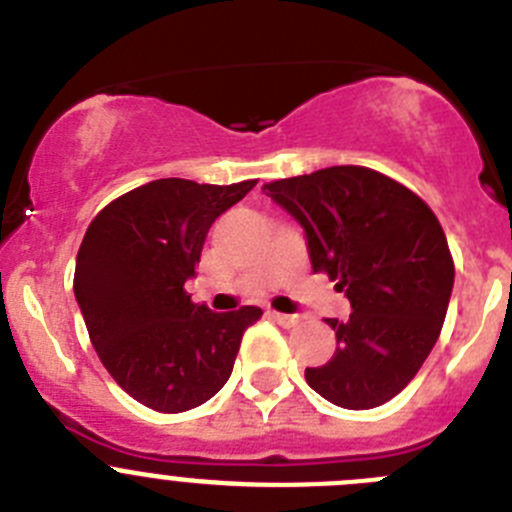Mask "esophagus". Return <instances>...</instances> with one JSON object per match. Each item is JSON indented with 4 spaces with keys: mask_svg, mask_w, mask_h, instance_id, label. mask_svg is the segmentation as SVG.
Returning <instances> with one entry per match:
<instances>
[{
    "mask_svg": "<svg viewBox=\"0 0 512 512\" xmlns=\"http://www.w3.org/2000/svg\"><path fill=\"white\" fill-rule=\"evenodd\" d=\"M271 320H276V322H279L281 327H294V325H299V317H297V314L271 312Z\"/></svg>",
    "mask_w": 512,
    "mask_h": 512,
    "instance_id": "1",
    "label": "esophagus"
}]
</instances>
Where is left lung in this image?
<instances>
[{
  "label": "left lung",
  "instance_id": "8db88e82",
  "mask_svg": "<svg viewBox=\"0 0 512 512\" xmlns=\"http://www.w3.org/2000/svg\"><path fill=\"white\" fill-rule=\"evenodd\" d=\"M264 190L299 220L312 269L353 307L348 320H327L337 350L304 370L307 383L342 409L391 401L429 358L452 297L454 261L437 215L406 185L358 164Z\"/></svg>",
  "mask_w": 512,
  "mask_h": 512
}]
</instances>
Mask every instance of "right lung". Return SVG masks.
Returning <instances> with one entry per match:
<instances>
[{
    "instance_id": "obj_1",
    "label": "right lung",
    "mask_w": 512,
    "mask_h": 512,
    "mask_svg": "<svg viewBox=\"0 0 512 512\" xmlns=\"http://www.w3.org/2000/svg\"><path fill=\"white\" fill-rule=\"evenodd\" d=\"M256 180L198 185L167 177L111 200L88 225L73 292L111 378L162 414L190 411L231 378L259 307L210 312L185 292L205 236Z\"/></svg>"
}]
</instances>
